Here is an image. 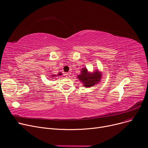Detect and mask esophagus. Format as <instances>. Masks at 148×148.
<instances>
[{"mask_svg":"<svg viewBox=\"0 0 148 148\" xmlns=\"http://www.w3.org/2000/svg\"><path fill=\"white\" fill-rule=\"evenodd\" d=\"M64 76H66V78H70V74L69 73H65L64 74Z\"/></svg>","mask_w":148,"mask_h":148,"instance_id":"34e87169","label":"esophagus"}]
</instances>
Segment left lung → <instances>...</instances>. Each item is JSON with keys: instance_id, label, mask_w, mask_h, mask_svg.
Here are the masks:
<instances>
[{"instance_id": "8db88e82", "label": "left lung", "mask_w": 148, "mask_h": 148, "mask_svg": "<svg viewBox=\"0 0 148 148\" xmlns=\"http://www.w3.org/2000/svg\"><path fill=\"white\" fill-rule=\"evenodd\" d=\"M102 73L99 70L96 69L95 71L90 72L86 67L82 68L81 73L77 75V78L83 84V87L89 88L94 87L101 81Z\"/></svg>"}]
</instances>
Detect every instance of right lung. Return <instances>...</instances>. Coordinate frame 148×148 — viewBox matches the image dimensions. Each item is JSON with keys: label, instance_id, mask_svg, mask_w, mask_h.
I'll return each mask as SVG.
<instances>
[{"label": "right lung", "instance_id": "obj_1", "mask_svg": "<svg viewBox=\"0 0 148 148\" xmlns=\"http://www.w3.org/2000/svg\"><path fill=\"white\" fill-rule=\"evenodd\" d=\"M62 73L60 72H59L57 75H54V74H53V75H51V78H54V77H57V76H62Z\"/></svg>", "mask_w": 148, "mask_h": 148}]
</instances>
